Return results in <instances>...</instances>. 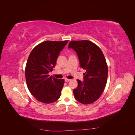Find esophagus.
Wrapping results in <instances>:
<instances>
[{"label": "esophagus", "mask_w": 135, "mask_h": 135, "mask_svg": "<svg viewBox=\"0 0 135 135\" xmlns=\"http://www.w3.org/2000/svg\"><path fill=\"white\" fill-rule=\"evenodd\" d=\"M71 80V79H65V81H66V82H69V81H70Z\"/></svg>", "instance_id": "34e87169"}]
</instances>
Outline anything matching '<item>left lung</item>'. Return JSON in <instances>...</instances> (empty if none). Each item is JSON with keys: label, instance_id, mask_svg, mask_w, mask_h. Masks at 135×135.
Instances as JSON below:
<instances>
[{"label": "left lung", "instance_id": "left-lung-1", "mask_svg": "<svg viewBox=\"0 0 135 135\" xmlns=\"http://www.w3.org/2000/svg\"><path fill=\"white\" fill-rule=\"evenodd\" d=\"M68 47L76 52L80 67L86 70L83 82L77 79L74 97L83 104H92L99 99L107 84L108 68L104 55L99 46L87 40H72Z\"/></svg>", "mask_w": 135, "mask_h": 135}]
</instances>
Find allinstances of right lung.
I'll list each match as a JSON object with an SVG mask.
<instances>
[{
  "label": "right lung",
  "mask_w": 135,
  "mask_h": 135,
  "mask_svg": "<svg viewBox=\"0 0 135 135\" xmlns=\"http://www.w3.org/2000/svg\"><path fill=\"white\" fill-rule=\"evenodd\" d=\"M68 42L48 40L35 46L28 56L25 77L28 90L35 99L43 103L57 100L64 86V79L50 76L55 68L60 52Z\"/></svg>",
  "instance_id": "right-lung-1"
}]
</instances>
